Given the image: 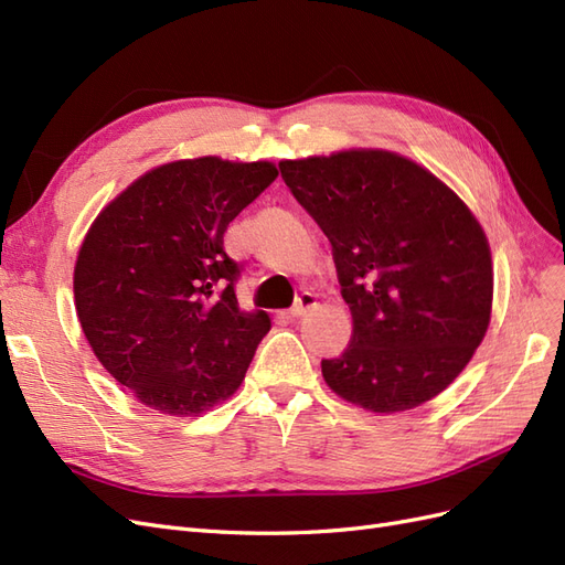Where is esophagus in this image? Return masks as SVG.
<instances>
[{"instance_id":"1","label":"esophagus","mask_w":565,"mask_h":565,"mask_svg":"<svg viewBox=\"0 0 565 565\" xmlns=\"http://www.w3.org/2000/svg\"><path fill=\"white\" fill-rule=\"evenodd\" d=\"M316 303H318L316 295H311V292H301V297L297 299V303H295L292 309H289L287 313H289V318H301V316L309 313L311 309H316Z\"/></svg>"}]
</instances>
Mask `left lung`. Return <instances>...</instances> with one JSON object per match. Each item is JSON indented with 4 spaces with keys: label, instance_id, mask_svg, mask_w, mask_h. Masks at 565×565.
<instances>
[{
    "label": "left lung",
    "instance_id": "left-lung-1",
    "mask_svg": "<svg viewBox=\"0 0 565 565\" xmlns=\"http://www.w3.org/2000/svg\"><path fill=\"white\" fill-rule=\"evenodd\" d=\"M280 172L328 235L353 318L351 344L320 363L324 384L377 415L446 391L492 313L490 245L465 200L382 148L282 160Z\"/></svg>",
    "mask_w": 565,
    "mask_h": 565
}]
</instances>
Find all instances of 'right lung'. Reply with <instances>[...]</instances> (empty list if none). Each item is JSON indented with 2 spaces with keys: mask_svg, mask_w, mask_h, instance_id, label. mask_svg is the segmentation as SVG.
Returning a JSON list of instances; mask_svg holds the SVG:
<instances>
[{
  "mask_svg": "<svg viewBox=\"0 0 565 565\" xmlns=\"http://www.w3.org/2000/svg\"><path fill=\"white\" fill-rule=\"evenodd\" d=\"M278 167L216 156L150 169L98 212L75 262V309L98 363L136 401L198 417L241 388L270 330L243 311L224 233Z\"/></svg>",
  "mask_w": 565,
  "mask_h": 565,
  "instance_id": "right-lung-1",
  "label": "right lung"
}]
</instances>
